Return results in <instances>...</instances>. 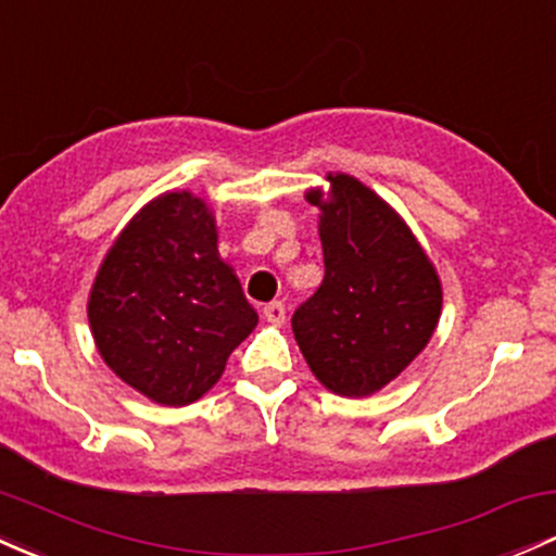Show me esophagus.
<instances>
[{
	"label": "esophagus",
	"instance_id": "obj_1",
	"mask_svg": "<svg viewBox=\"0 0 556 556\" xmlns=\"http://www.w3.org/2000/svg\"><path fill=\"white\" fill-rule=\"evenodd\" d=\"M285 303L282 301H274L263 308V317H266L268 325H282L285 323Z\"/></svg>",
	"mask_w": 556,
	"mask_h": 556
}]
</instances>
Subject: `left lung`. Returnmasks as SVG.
<instances>
[{
	"mask_svg": "<svg viewBox=\"0 0 556 556\" xmlns=\"http://www.w3.org/2000/svg\"><path fill=\"white\" fill-rule=\"evenodd\" d=\"M319 207L325 279L293 314L314 378L338 396H370L394 381L434 336L442 282L416 233L370 186L327 173Z\"/></svg>",
	"mask_w": 556,
	"mask_h": 556,
	"instance_id": "1",
	"label": "left lung"
}]
</instances>
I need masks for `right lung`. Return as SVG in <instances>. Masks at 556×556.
Listing matches in <instances>:
<instances>
[{"mask_svg": "<svg viewBox=\"0 0 556 556\" xmlns=\"http://www.w3.org/2000/svg\"><path fill=\"white\" fill-rule=\"evenodd\" d=\"M87 319L109 370L165 407L207 394L258 325L218 253L213 207L186 189L127 220L98 268Z\"/></svg>", "mask_w": 556, "mask_h": 556, "instance_id": "add662e5", "label": "right lung"}]
</instances>
